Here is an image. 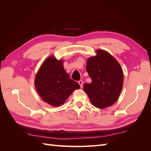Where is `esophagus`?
<instances>
[{
  "mask_svg": "<svg viewBox=\"0 0 151 151\" xmlns=\"http://www.w3.org/2000/svg\"><path fill=\"white\" fill-rule=\"evenodd\" d=\"M78 83H79V84L80 85L81 88H83V81L81 80V81H79L78 82Z\"/></svg>",
  "mask_w": 151,
  "mask_h": 151,
  "instance_id": "obj_1",
  "label": "esophagus"
}]
</instances>
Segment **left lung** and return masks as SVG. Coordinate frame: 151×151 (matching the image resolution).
<instances>
[{
    "mask_svg": "<svg viewBox=\"0 0 151 151\" xmlns=\"http://www.w3.org/2000/svg\"><path fill=\"white\" fill-rule=\"evenodd\" d=\"M96 55L89 57L86 70L92 79L84 84V90L94 106L104 109L111 106L120 96L123 73L120 63L108 52L97 50Z\"/></svg>",
    "mask_w": 151,
    "mask_h": 151,
    "instance_id": "left-lung-1",
    "label": "left lung"
}]
</instances>
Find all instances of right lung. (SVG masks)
Segmentation results:
<instances>
[{"label":"right lung","instance_id":"add662e5","mask_svg":"<svg viewBox=\"0 0 151 151\" xmlns=\"http://www.w3.org/2000/svg\"><path fill=\"white\" fill-rule=\"evenodd\" d=\"M63 60L55 56L47 58L36 73L35 86L43 101L52 106H59L73 91L80 88L77 82L70 78L63 68Z\"/></svg>","mask_w":151,"mask_h":151}]
</instances>
